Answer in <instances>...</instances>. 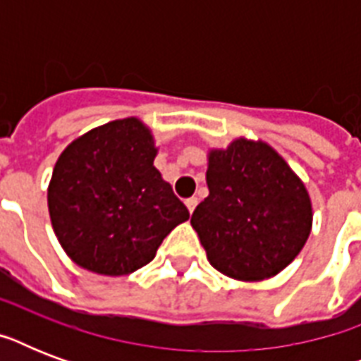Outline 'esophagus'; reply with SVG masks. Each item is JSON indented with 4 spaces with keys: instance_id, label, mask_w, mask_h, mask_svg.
<instances>
[{
    "instance_id": "34e87169",
    "label": "esophagus",
    "mask_w": 361,
    "mask_h": 361,
    "mask_svg": "<svg viewBox=\"0 0 361 361\" xmlns=\"http://www.w3.org/2000/svg\"><path fill=\"white\" fill-rule=\"evenodd\" d=\"M197 204H198V200L195 197L187 198L185 206H187V209H189V214H192V212H195V208H197Z\"/></svg>"
}]
</instances>
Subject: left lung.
I'll return each instance as SVG.
<instances>
[{
	"mask_svg": "<svg viewBox=\"0 0 361 361\" xmlns=\"http://www.w3.org/2000/svg\"><path fill=\"white\" fill-rule=\"evenodd\" d=\"M209 195L191 225L217 271L238 281H262L302 251L313 225L311 198L286 161L262 140L236 138L212 149Z\"/></svg>",
	"mask_w": 361,
	"mask_h": 361,
	"instance_id": "obj_1",
	"label": "left lung"
}]
</instances>
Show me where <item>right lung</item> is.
<instances>
[{
    "mask_svg": "<svg viewBox=\"0 0 361 361\" xmlns=\"http://www.w3.org/2000/svg\"><path fill=\"white\" fill-rule=\"evenodd\" d=\"M152 130L125 118L78 136L59 155L48 185L54 232L73 262L127 275L189 219L185 204L155 166Z\"/></svg>",
    "mask_w": 361,
    "mask_h": 361,
    "instance_id": "obj_1",
    "label": "right lung"
}]
</instances>
